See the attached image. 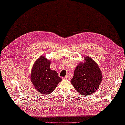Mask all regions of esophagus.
Here are the masks:
<instances>
[{
    "label": "esophagus",
    "instance_id": "1",
    "mask_svg": "<svg viewBox=\"0 0 125 125\" xmlns=\"http://www.w3.org/2000/svg\"><path fill=\"white\" fill-rule=\"evenodd\" d=\"M62 79L63 80H67V79H68V76H66L65 77H62Z\"/></svg>",
    "mask_w": 125,
    "mask_h": 125
}]
</instances>
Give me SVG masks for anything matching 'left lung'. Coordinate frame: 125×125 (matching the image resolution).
<instances>
[{
  "instance_id": "1",
  "label": "left lung",
  "mask_w": 125,
  "mask_h": 125,
  "mask_svg": "<svg viewBox=\"0 0 125 125\" xmlns=\"http://www.w3.org/2000/svg\"><path fill=\"white\" fill-rule=\"evenodd\" d=\"M85 62L79 63L76 67L71 82L79 93L87 96L98 89L102 75L95 61L89 57H85Z\"/></svg>"
}]
</instances>
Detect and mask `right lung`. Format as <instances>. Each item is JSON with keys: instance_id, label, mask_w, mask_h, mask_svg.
Returning a JSON list of instances; mask_svg holds the SVG:
<instances>
[{"instance_id": "add662e5", "label": "right lung", "mask_w": 125, "mask_h": 125, "mask_svg": "<svg viewBox=\"0 0 125 125\" xmlns=\"http://www.w3.org/2000/svg\"><path fill=\"white\" fill-rule=\"evenodd\" d=\"M50 62L42 56L35 61L32 69L31 82L36 90L43 94L52 93L62 80L56 71L50 68Z\"/></svg>"}]
</instances>
